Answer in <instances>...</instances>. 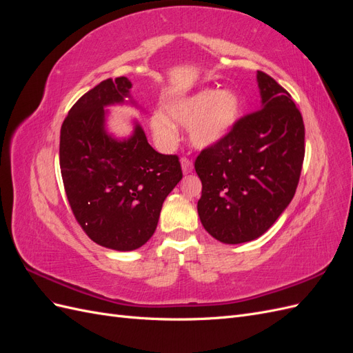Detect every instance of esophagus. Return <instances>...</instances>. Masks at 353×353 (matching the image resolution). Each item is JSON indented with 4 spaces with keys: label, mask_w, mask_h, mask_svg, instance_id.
Instances as JSON below:
<instances>
[{
    "label": "esophagus",
    "mask_w": 353,
    "mask_h": 353,
    "mask_svg": "<svg viewBox=\"0 0 353 353\" xmlns=\"http://www.w3.org/2000/svg\"><path fill=\"white\" fill-rule=\"evenodd\" d=\"M181 168H183V172H184L185 175L193 172V163H191L187 157L181 159Z\"/></svg>",
    "instance_id": "obj_1"
}]
</instances>
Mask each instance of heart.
<instances>
[{
	"label": "heart",
	"instance_id": "obj_1",
	"mask_svg": "<svg viewBox=\"0 0 353 353\" xmlns=\"http://www.w3.org/2000/svg\"><path fill=\"white\" fill-rule=\"evenodd\" d=\"M241 110L240 95L232 90H201L174 100L168 105V114L153 113L150 126L153 135L163 145H172L176 140V126L188 128L191 145L205 150L219 144Z\"/></svg>",
	"mask_w": 353,
	"mask_h": 353
}]
</instances>
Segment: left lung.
Wrapping results in <instances>:
<instances>
[{"mask_svg": "<svg viewBox=\"0 0 353 353\" xmlns=\"http://www.w3.org/2000/svg\"><path fill=\"white\" fill-rule=\"evenodd\" d=\"M261 110L232 126L196 159L201 225L213 239L240 244L261 237L290 205L305 157V126L290 94L256 73Z\"/></svg>", "mask_w": 353, "mask_h": 353, "instance_id": "obj_1", "label": "left lung"}]
</instances>
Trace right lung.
<instances>
[{
    "mask_svg": "<svg viewBox=\"0 0 353 353\" xmlns=\"http://www.w3.org/2000/svg\"><path fill=\"white\" fill-rule=\"evenodd\" d=\"M131 81L105 79L74 103L60 131V169L74 218L103 248L130 252L156 231L168 194L183 178L176 156L160 154L132 119L130 137L108 130V108L132 105Z\"/></svg>",
    "mask_w": 353,
    "mask_h": 353,
    "instance_id": "add662e5",
    "label": "right lung"
}]
</instances>
